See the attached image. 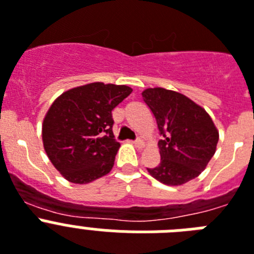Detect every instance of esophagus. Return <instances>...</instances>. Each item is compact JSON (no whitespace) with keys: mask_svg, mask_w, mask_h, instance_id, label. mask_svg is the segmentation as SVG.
<instances>
[{"mask_svg":"<svg viewBox=\"0 0 254 254\" xmlns=\"http://www.w3.org/2000/svg\"><path fill=\"white\" fill-rule=\"evenodd\" d=\"M133 145H135L136 148L142 149L145 146V142H144V140H141V138H137L136 141H133Z\"/></svg>","mask_w":254,"mask_h":254,"instance_id":"1","label":"esophagus"}]
</instances>
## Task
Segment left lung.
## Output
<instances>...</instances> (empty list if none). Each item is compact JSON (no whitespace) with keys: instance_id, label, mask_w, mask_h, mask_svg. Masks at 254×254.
Wrapping results in <instances>:
<instances>
[{"instance_id":"left-lung-1","label":"left lung","mask_w":254,"mask_h":254,"mask_svg":"<svg viewBox=\"0 0 254 254\" xmlns=\"http://www.w3.org/2000/svg\"><path fill=\"white\" fill-rule=\"evenodd\" d=\"M145 104L155 117L160 163L148 172L159 183L179 186L205 170L216 153L218 131L200 105L185 95L162 87L142 91Z\"/></svg>"}]
</instances>
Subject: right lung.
Returning a JSON list of instances; mask_svg holds the SVG:
<instances>
[{"label": "right lung", "mask_w": 254, "mask_h": 254, "mask_svg": "<svg viewBox=\"0 0 254 254\" xmlns=\"http://www.w3.org/2000/svg\"><path fill=\"white\" fill-rule=\"evenodd\" d=\"M131 92L125 84L94 82L65 91L50 106L43 148L65 180L82 185L112 171L121 146L113 136L112 110Z\"/></svg>", "instance_id": "1"}]
</instances>
